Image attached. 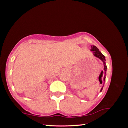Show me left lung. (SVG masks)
<instances>
[{
	"instance_id": "8db88e82",
	"label": "left lung",
	"mask_w": 128,
	"mask_h": 128,
	"mask_svg": "<svg viewBox=\"0 0 128 128\" xmlns=\"http://www.w3.org/2000/svg\"><path fill=\"white\" fill-rule=\"evenodd\" d=\"M91 50H92V51H93V52H94V55L95 56H96V57L99 58V59H100L102 60V61L103 62V64H104V73H106V70H107V66H106V62H105V61H106L105 56H104L103 54H102L99 51V49L97 48L96 46H92V49H91ZM102 74H103V71L100 73V76H101L100 78L102 77ZM100 80V79H99V80ZM106 81V77L104 76V81ZM100 82L102 83V80H100ZM102 88H101L100 92H102Z\"/></svg>"
}]
</instances>
